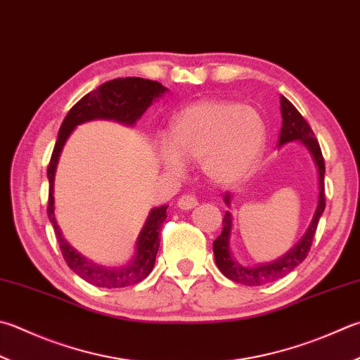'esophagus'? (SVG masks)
<instances>
[{
    "mask_svg": "<svg viewBox=\"0 0 360 360\" xmlns=\"http://www.w3.org/2000/svg\"><path fill=\"white\" fill-rule=\"evenodd\" d=\"M198 203H199V200H198V198H195V195L185 194V195H181V198L179 199L177 205L181 210H191V208H194L195 205H198Z\"/></svg>",
    "mask_w": 360,
    "mask_h": 360,
    "instance_id": "1",
    "label": "esophagus"
}]
</instances>
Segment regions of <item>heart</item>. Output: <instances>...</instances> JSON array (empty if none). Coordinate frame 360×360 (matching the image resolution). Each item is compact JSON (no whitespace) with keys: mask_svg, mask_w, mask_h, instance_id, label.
Returning <instances> with one entry per match:
<instances>
[{"mask_svg":"<svg viewBox=\"0 0 360 360\" xmlns=\"http://www.w3.org/2000/svg\"><path fill=\"white\" fill-rule=\"evenodd\" d=\"M263 146L264 125L252 108L203 100L177 114L160 158L171 174H180L183 162H200L210 180L230 185L254 171Z\"/></svg>","mask_w":360,"mask_h":360,"instance_id":"b5f03b06","label":"heart"}]
</instances>
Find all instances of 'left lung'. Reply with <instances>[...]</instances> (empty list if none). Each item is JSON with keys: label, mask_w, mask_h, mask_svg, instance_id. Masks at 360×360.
I'll list each match as a JSON object with an SVG mask.
<instances>
[{"label": "left lung", "mask_w": 360, "mask_h": 360, "mask_svg": "<svg viewBox=\"0 0 360 360\" xmlns=\"http://www.w3.org/2000/svg\"><path fill=\"white\" fill-rule=\"evenodd\" d=\"M281 111H282V130L279 134V146L285 144V142L300 139L309 147V150L314 155V160L318 166V175H320V198H318V207L314 219L306 235L302 240L296 244V246L290 250V252L282 257V259L276 260L273 263L262 264V266L255 268H244L241 264L235 263L232 255L229 250V238H230V229H232V214L226 212L222 219V232L213 241V252H214V262L218 264L221 273L227 277V279L233 281L241 285L249 287H259L264 283L274 282L277 279H282L283 276L291 273L295 268L306 260L309 255V250L311 248V241L315 238V232L318 227V221H320L321 214L326 207V195H324V158L321 153L320 144L315 138V133L311 130L307 120L301 116V112L291 105L285 97L281 96ZM224 200L229 205L230 203V194H224Z\"/></svg>", "instance_id": "obj_1"}]
</instances>
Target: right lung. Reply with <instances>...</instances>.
<instances>
[{
	"label": "right lung",
	"instance_id": "add662e5",
	"mask_svg": "<svg viewBox=\"0 0 360 360\" xmlns=\"http://www.w3.org/2000/svg\"><path fill=\"white\" fill-rule=\"evenodd\" d=\"M165 91L166 87H162V84L158 83V81L138 77L106 81V83L98 86L96 91L86 94L78 103H75L72 110L67 112L63 125L59 128L58 141L53 148L50 165L46 167V175H49L50 181L46 213H49V218L54 227L60 254H63L67 266L73 273H77L81 279H84L86 282H89L96 287H130L144 281L150 274L160 248V230L162 227V222L167 218V205L153 208L150 214H148L138 238L136 255H134V260L128 266L108 269L92 264L84 257L75 252L69 244L64 241L63 235L59 232V227L56 226V221H54L53 180L60 150H63L65 141L70 136L73 128L83 124V122L92 119H112L124 122L127 125H133L144 114L147 108L152 105V101L160 97L161 94H165Z\"/></svg>",
	"mask_w": 360,
	"mask_h": 360
}]
</instances>
